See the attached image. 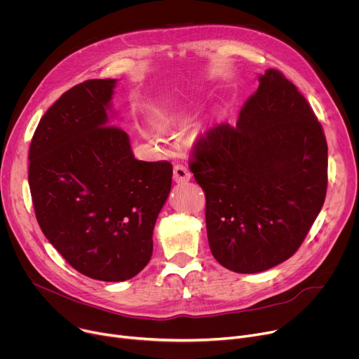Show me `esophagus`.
Wrapping results in <instances>:
<instances>
[{
    "instance_id": "1",
    "label": "esophagus",
    "mask_w": 359,
    "mask_h": 359,
    "mask_svg": "<svg viewBox=\"0 0 359 359\" xmlns=\"http://www.w3.org/2000/svg\"><path fill=\"white\" fill-rule=\"evenodd\" d=\"M174 180L177 182H185L191 180V171L188 170V167L182 163H177L174 167Z\"/></svg>"
}]
</instances>
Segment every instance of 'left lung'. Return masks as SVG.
I'll use <instances>...</instances> for the list:
<instances>
[{"instance_id": "obj_1", "label": "left lung", "mask_w": 359, "mask_h": 359, "mask_svg": "<svg viewBox=\"0 0 359 359\" xmlns=\"http://www.w3.org/2000/svg\"><path fill=\"white\" fill-rule=\"evenodd\" d=\"M259 83L237 125L208 129L189 159L205 194L211 253L236 273L292 257L327 187V145L311 104L279 70H266Z\"/></svg>"}]
</instances>
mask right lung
<instances>
[{
  "mask_svg": "<svg viewBox=\"0 0 359 359\" xmlns=\"http://www.w3.org/2000/svg\"><path fill=\"white\" fill-rule=\"evenodd\" d=\"M115 86L116 79H93L63 93L29 152L41 231L73 269L103 282L132 279L148 264L172 182L168 161H137L128 133L109 125Z\"/></svg>",
  "mask_w": 359,
  "mask_h": 359,
  "instance_id": "obj_1",
  "label": "right lung"
}]
</instances>
